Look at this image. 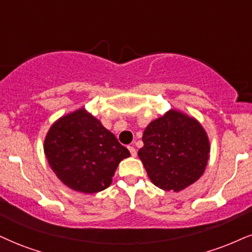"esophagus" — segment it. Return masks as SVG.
Instances as JSON below:
<instances>
[{
    "label": "esophagus",
    "mask_w": 252,
    "mask_h": 252,
    "mask_svg": "<svg viewBox=\"0 0 252 252\" xmlns=\"http://www.w3.org/2000/svg\"><path fill=\"white\" fill-rule=\"evenodd\" d=\"M128 151H129V153H131V155L132 157H136V150L134 147H133V146H128Z\"/></svg>",
    "instance_id": "obj_1"
}]
</instances>
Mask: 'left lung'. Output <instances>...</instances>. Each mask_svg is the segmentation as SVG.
Listing matches in <instances>:
<instances>
[{
    "label": "left lung",
    "mask_w": 252,
    "mask_h": 252,
    "mask_svg": "<svg viewBox=\"0 0 252 252\" xmlns=\"http://www.w3.org/2000/svg\"><path fill=\"white\" fill-rule=\"evenodd\" d=\"M138 152L148 178L163 190L180 191L203 175L209 160L207 132L194 117L169 110L148 124Z\"/></svg>",
    "instance_id": "obj_1"
}]
</instances>
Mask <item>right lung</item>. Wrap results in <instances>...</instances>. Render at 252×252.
I'll use <instances>...</instances> for the list:
<instances>
[{
  "mask_svg": "<svg viewBox=\"0 0 252 252\" xmlns=\"http://www.w3.org/2000/svg\"><path fill=\"white\" fill-rule=\"evenodd\" d=\"M44 154L65 186L85 194L110 187L118 164L131 155L84 107L52 124L45 136Z\"/></svg>",
  "mask_w": 252,
  "mask_h": 252,
  "instance_id": "obj_1",
  "label": "right lung"
}]
</instances>
